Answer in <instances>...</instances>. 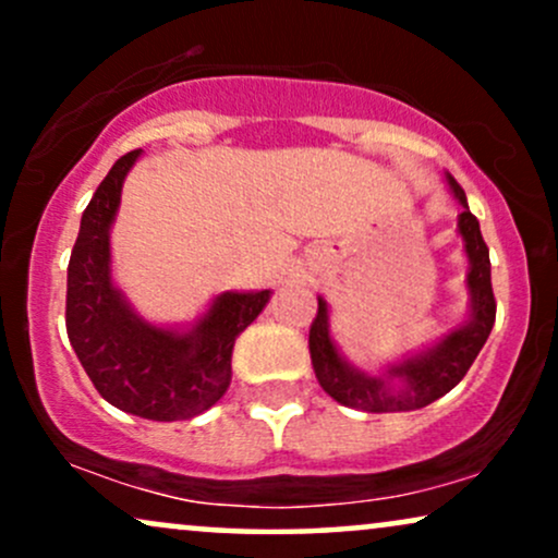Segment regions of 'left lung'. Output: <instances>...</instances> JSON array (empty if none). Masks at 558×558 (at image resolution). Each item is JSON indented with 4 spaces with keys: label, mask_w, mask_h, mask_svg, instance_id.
I'll list each match as a JSON object with an SVG mask.
<instances>
[{
    "label": "left lung",
    "mask_w": 558,
    "mask_h": 558,
    "mask_svg": "<svg viewBox=\"0 0 558 558\" xmlns=\"http://www.w3.org/2000/svg\"><path fill=\"white\" fill-rule=\"evenodd\" d=\"M451 194L462 204L457 233L464 241V254L470 262L466 270V293L470 310L466 319L453 330L425 343L417 351H409L401 360L388 362L380 373H367L338 349L330 332V306L317 296V317L310 330V354L317 383L330 399L360 412H414L438 401L457 386L477 360L480 349L488 341L496 323V299L490 286V254L480 233L477 217L470 213V204L462 185L446 172Z\"/></svg>",
    "instance_id": "obj_1"
}]
</instances>
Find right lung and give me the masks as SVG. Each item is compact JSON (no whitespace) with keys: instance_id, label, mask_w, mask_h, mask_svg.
<instances>
[{"instance_id":"add662e5","label":"right lung","mask_w":558,"mask_h":558,"mask_svg":"<svg viewBox=\"0 0 558 558\" xmlns=\"http://www.w3.org/2000/svg\"><path fill=\"white\" fill-rule=\"evenodd\" d=\"M141 149L112 165L81 217L68 265L70 345L101 399L155 422L207 412L230 386V356L272 291H222L194 323L157 325L138 315L114 286L112 226L123 183Z\"/></svg>"}]
</instances>
